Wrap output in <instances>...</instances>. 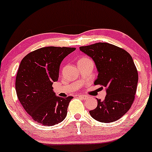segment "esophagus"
Masks as SVG:
<instances>
[{"mask_svg":"<svg viewBox=\"0 0 152 152\" xmlns=\"http://www.w3.org/2000/svg\"><path fill=\"white\" fill-rule=\"evenodd\" d=\"M78 96H79L80 98H81V99H84V100H86V99H88V96H84V95H78Z\"/></svg>","mask_w":152,"mask_h":152,"instance_id":"obj_1","label":"esophagus"}]
</instances>
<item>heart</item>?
<instances>
[{
  "label": "heart",
  "instance_id": "b5f03b06",
  "mask_svg": "<svg viewBox=\"0 0 152 152\" xmlns=\"http://www.w3.org/2000/svg\"><path fill=\"white\" fill-rule=\"evenodd\" d=\"M86 58H81V59H80V60H83V59H86Z\"/></svg>",
  "mask_w": 152,
  "mask_h": 152
}]
</instances>
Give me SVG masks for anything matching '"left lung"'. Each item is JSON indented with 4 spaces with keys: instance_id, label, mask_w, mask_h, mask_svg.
Listing matches in <instances>:
<instances>
[{
    "instance_id": "left-lung-1",
    "label": "left lung",
    "mask_w": 152,
    "mask_h": 152,
    "mask_svg": "<svg viewBox=\"0 0 152 152\" xmlns=\"http://www.w3.org/2000/svg\"><path fill=\"white\" fill-rule=\"evenodd\" d=\"M94 60L98 72L95 85L106 88L105 99L90 111L91 117L102 122L120 119L131 107L138 85V71L131 56L124 49L107 43L80 47Z\"/></svg>"
}]
</instances>
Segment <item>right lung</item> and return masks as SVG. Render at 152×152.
<instances>
[{
    "instance_id": "add662e5",
    "label": "right lung",
    "mask_w": 152,
    "mask_h": 152,
    "mask_svg": "<svg viewBox=\"0 0 152 152\" xmlns=\"http://www.w3.org/2000/svg\"><path fill=\"white\" fill-rule=\"evenodd\" d=\"M75 48L48 46L24 57L16 77V91L21 104L32 120L46 126L62 122L72 96H57L52 85L58 78L61 61Z\"/></svg>"
}]
</instances>
